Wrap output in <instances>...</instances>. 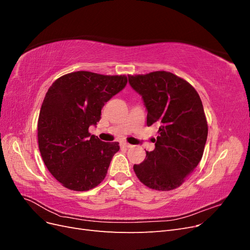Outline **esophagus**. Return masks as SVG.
Here are the masks:
<instances>
[{"mask_svg":"<svg viewBox=\"0 0 250 250\" xmlns=\"http://www.w3.org/2000/svg\"><path fill=\"white\" fill-rule=\"evenodd\" d=\"M121 146H122V147H126V148H130V147H132L131 144H128V143H125V142L121 144Z\"/></svg>","mask_w":250,"mask_h":250,"instance_id":"1","label":"esophagus"}]
</instances>
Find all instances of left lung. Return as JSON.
<instances>
[{
    "label": "left lung",
    "instance_id": "left-lung-1",
    "mask_svg": "<svg viewBox=\"0 0 250 250\" xmlns=\"http://www.w3.org/2000/svg\"><path fill=\"white\" fill-rule=\"evenodd\" d=\"M128 80L145 103L147 126L158 129L155 149L133 166L135 175L153 190H174L203 155L208 127L200 97L187 80L170 72L128 75Z\"/></svg>",
    "mask_w": 250,
    "mask_h": 250
}]
</instances>
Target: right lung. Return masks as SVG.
<instances>
[{"label": "right lung", "instance_id": "1", "mask_svg": "<svg viewBox=\"0 0 250 250\" xmlns=\"http://www.w3.org/2000/svg\"><path fill=\"white\" fill-rule=\"evenodd\" d=\"M125 75L86 71L65 74L48 89L37 122V140L49 172L64 188L88 191L105 178L118 142H102L88 128L101 119L105 102L122 90Z\"/></svg>", "mask_w": 250, "mask_h": 250}]
</instances>
